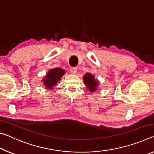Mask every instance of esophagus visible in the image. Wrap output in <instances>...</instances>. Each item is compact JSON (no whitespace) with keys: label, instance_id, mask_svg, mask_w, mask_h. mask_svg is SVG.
<instances>
[{"label":"esophagus","instance_id":"esophagus-1","mask_svg":"<svg viewBox=\"0 0 154 154\" xmlns=\"http://www.w3.org/2000/svg\"><path fill=\"white\" fill-rule=\"evenodd\" d=\"M70 71H71V73L75 74L77 72V68L76 67H71V69H70Z\"/></svg>","mask_w":154,"mask_h":154}]
</instances>
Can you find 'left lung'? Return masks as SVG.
I'll list each match as a JSON object with an SVG mask.
<instances>
[{
    "label": "left lung",
    "mask_w": 154,
    "mask_h": 154,
    "mask_svg": "<svg viewBox=\"0 0 154 154\" xmlns=\"http://www.w3.org/2000/svg\"><path fill=\"white\" fill-rule=\"evenodd\" d=\"M83 82L91 92H94L97 89L96 87L98 85V82L94 79V77L91 73H86L83 76Z\"/></svg>",
    "instance_id": "1"
}]
</instances>
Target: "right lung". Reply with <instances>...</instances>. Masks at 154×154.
<instances>
[{
    "label": "right lung",
    "instance_id": "add662e5",
    "mask_svg": "<svg viewBox=\"0 0 154 154\" xmlns=\"http://www.w3.org/2000/svg\"><path fill=\"white\" fill-rule=\"evenodd\" d=\"M64 71L60 68L51 69L46 75L45 79H43L44 84L48 88H52L57 82H59L62 75L64 74Z\"/></svg>",
    "mask_w": 154,
    "mask_h": 154
}]
</instances>
